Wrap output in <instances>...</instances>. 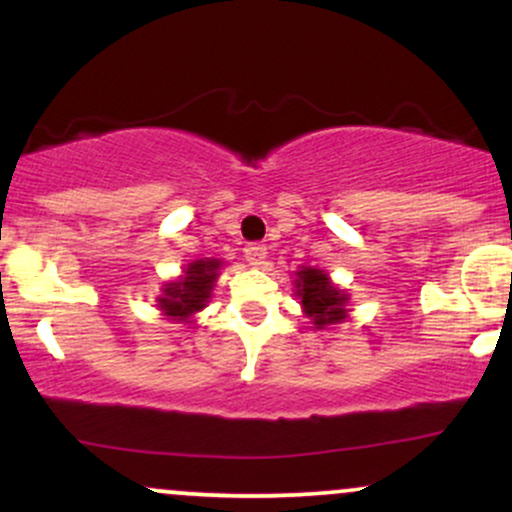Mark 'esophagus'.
Here are the masks:
<instances>
[{"label": "esophagus", "mask_w": 512, "mask_h": 512, "mask_svg": "<svg viewBox=\"0 0 512 512\" xmlns=\"http://www.w3.org/2000/svg\"><path fill=\"white\" fill-rule=\"evenodd\" d=\"M243 252H245V260H248L252 267H260V264H264V260H267V248L260 243H250Z\"/></svg>", "instance_id": "34e87169"}]
</instances>
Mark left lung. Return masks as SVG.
I'll use <instances>...</instances> for the list:
<instances>
[{
  "mask_svg": "<svg viewBox=\"0 0 512 512\" xmlns=\"http://www.w3.org/2000/svg\"><path fill=\"white\" fill-rule=\"evenodd\" d=\"M293 291H296L303 315L310 317V325H313L315 330H327V327L349 320L351 296L334 284L325 269H296Z\"/></svg>",
  "mask_w": 512,
  "mask_h": 512,
  "instance_id": "1",
  "label": "left lung"
}]
</instances>
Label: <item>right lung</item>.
<instances>
[{"label":"right lung","mask_w":512,"mask_h":512,"mask_svg":"<svg viewBox=\"0 0 512 512\" xmlns=\"http://www.w3.org/2000/svg\"><path fill=\"white\" fill-rule=\"evenodd\" d=\"M223 262L214 257H202L182 267V274L161 286V296L156 298L158 310L166 320L192 325L195 315L207 308L214 296L216 279H219Z\"/></svg>","instance_id":"1"}]
</instances>
